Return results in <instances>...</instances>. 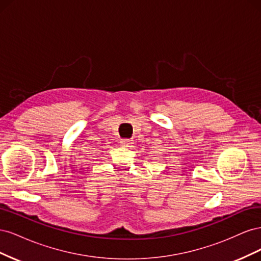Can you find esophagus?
<instances>
[{
    "mask_svg": "<svg viewBox=\"0 0 261 261\" xmlns=\"http://www.w3.org/2000/svg\"><path fill=\"white\" fill-rule=\"evenodd\" d=\"M133 144V141L130 139H122L121 140V146L123 147H130Z\"/></svg>",
    "mask_w": 261,
    "mask_h": 261,
    "instance_id": "34e87169",
    "label": "esophagus"
}]
</instances>
